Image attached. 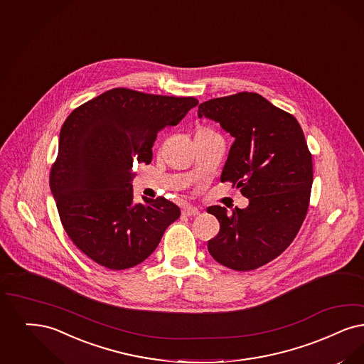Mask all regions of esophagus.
I'll list each match as a JSON object with an SVG mask.
<instances>
[{"mask_svg":"<svg viewBox=\"0 0 364 364\" xmlns=\"http://www.w3.org/2000/svg\"><path fill=\"white\" fill-rule=\"evenodd\" d=\"M199 210L196 207H192V205H186L183 208V214L187 215V217H195V215H199Z\"/></svg>","mask_w":364,"mask_h":364,"instance_id":"1","label":"esophagus"}]
</instances>
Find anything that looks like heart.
<instances>
[{
  "mask_svg": "<svg viewBox=\"0 0 364 364\" xmlns=\"http://www.w3.org/2000/svg\"><path fill=\"white\" fill-rule=\"evenodd\" d=\"M211 132H214V131L208 129V127H198L195 131V135H207V134H211Z\"/></svg>",
  "mask_w": 364,
  "mask_h": 364,
  "instance_id": "b5f03b06",
  "label": "heart"
}]
</instances>
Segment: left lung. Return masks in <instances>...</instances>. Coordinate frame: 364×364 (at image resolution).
Listing matches in <instances>:
<instances>
[{"label":"left lung","instance_id":"1","mask_svg":"<svg viewBox=\"0 0 364 364\" xmlns=\"http://www.w3.org/2000/svg\"><path fill=\"white\" fill-rule=\"evenodd\" d=\"M198 115L234 136L220 181L249 199L232 214L220 205L207 208L220 226L208 252L234 271L256 269L290 247L305 220L313 161L304 131L291 114L253 92L202 102Z\"/></svg>","mask_w":364,"mask_h":364}]
</instances>
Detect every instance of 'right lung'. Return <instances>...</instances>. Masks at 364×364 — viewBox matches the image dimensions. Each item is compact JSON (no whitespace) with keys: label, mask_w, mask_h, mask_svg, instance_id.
I'll use <instances>...</instances> for the list:
<instances>
[{"label":"right lung","mask_w":364,"mask_h":364,"mask_svg":"<svg viewBox=\"0 0 364 364\" xmlns=\"http://www.w3.org/2000/svg\"><path fill=\"white\" fill-rule=\"evenodd\" d=\"M195 97L115 87L77 107L59 134L50 188L74 245L108 269H127L159 247L180 208L164 196L134 202L132 162L150 164L159 131L176 126Z\"/></svg>","instance_id":"add662e5"}]
</instances>
